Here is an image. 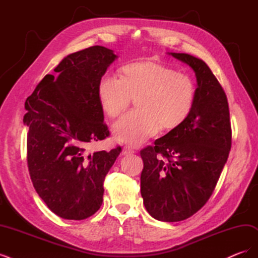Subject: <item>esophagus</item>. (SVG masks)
Listing matches in <instances>:
<instances>
[{"label": "esophagus", "mask_w": 258, "mask_h": 258, "mask_svg": "<svg viewBox=\"0 0 258 258\" xmlns=\"http://www.w3.org/2000/svg\"><path fill=\"white\" fill-rule=\"evenodd\" d=\"M134 153H135V151L131 150L130 147H123V150L121 152V155L122 156H127V155H131V154H134Z\"/></svg>", "instance_id": "34e87169"}]
</instances>
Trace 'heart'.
Masks as SVG:
<instances>
[{
	"instance_id": "heart-1",
	"label": "heart",
	"mask_w": 258,
	"mask_h": 258,
	"mask_svg": "<svg viewBox=\"0 0 258 258\" xmlns=\"http://www.w3.org/2000/svg\"><path fill=\"white\" fill-rule=\"evenodd\" d=\"M120 79L103 76L98 97L103 112L116 118L127 110L131 99L138 111L114 123L117 142L131 146L145 143L159 129L170 131L185 121L195 101V85L187 75L153 61L131 62L120 68Z\"/></svg>"
}]
</instances>
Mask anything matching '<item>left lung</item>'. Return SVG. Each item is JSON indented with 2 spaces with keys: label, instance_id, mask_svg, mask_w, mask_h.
I'll list each match as a JSON object with an SVG mask.
<instances>
[{
  "label": "left lung",
  "instance_id": "left-lung-1",
  "mask_svg": "<svg viewBox=\"0 0 258 258\" xmlns=\"http://www.w3.org/2000/svg\"><path fill=\"white\" fill-rule=\"evenodd\" d=\"M168 53L192 69L197 88L181 126L141 151V195L156 220L179 222L212 195L229 155L231 127L227 97L206 62L188 53Z\"/></svg>",
  "mask_w": 258,
  "mask_h": 258
}]
</instances>
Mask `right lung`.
I'll return each mask as SVG.
<instances>
[{
    "label": "right lung",
    "mask_w": 258,
    "mask_h": 258,
    "mask_svg": "<svg viewBox=\"0 0 258 258\" xmlns=\"http://www.w3.org/2000/svg\"><path fill=\"white\" fill-rule=\"evenodd\" d=\"M117 58L103 46L70 53L26 100L30 176L46 206L66 220H85L100 209L105 175L121 151L87 150L110 135L98 85Z\"/></svg>",
    "instance_id": "obj_1"
}]
</instances>
